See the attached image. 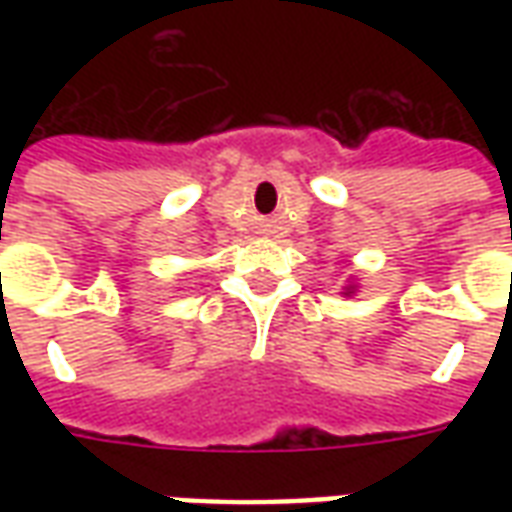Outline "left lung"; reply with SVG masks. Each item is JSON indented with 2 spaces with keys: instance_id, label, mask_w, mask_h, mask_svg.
<instances>
[{
  "instance_id": "obj_1",
  "label": "left lung",
  "mask_w": 512,
  "mask_h": 512,
  "mask_svg": "<svg viewBox=\"0 0 512 512\" xmlns=\"http://www.w3.org/2000/svg\"><path fill=\"white\" fill-rule=\"evenodd\" d=\"M354 290H356V285H348V288H345V296H351Z\"/></svg>"
}]
</instances>
